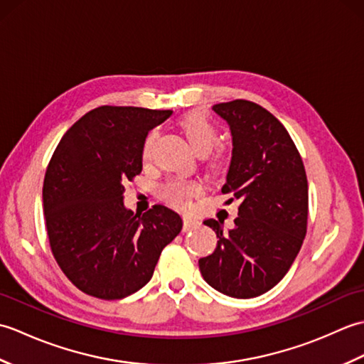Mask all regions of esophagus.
<instances>
[{"label":"esophagus","instance_id":"34e87169","mask_svg":"<svg viewBox=\"0 0 364 364\" xmlns=\"http://www.w3.org/2000/svg\"><path fill=\"white\" fill-rule=\"evenodd\" d=\"M184 222V225H183V228H184V231H189L192 227L196 225L197 223V220L196 219H192V218H189V215H184V219H183Z\"/></svg>","mask_w":364,"mask_h":364}]
</instances>
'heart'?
<instances>
[{
  "instance_id": "b5f03b06",
  "label": "heart",
  "mask_w": 364,
  "mask_h": 364,
  "mask_svg": "<svg viewBox=\"0 0 364 364\" xmlns=\"http://www.w3.org/2000/svg\"><path fill=\"white\" fill-rule=\"evenodd\" d=\"M178 128L186 137L189 145L197 153H206L210 151L215 145L219 139L218 127L214 125L213 120L208 117L206 114L200 111H191L184 114L183 117L178 120ZM154 139V133H149L145 136V141L142 145V158L146 159L150 156L151 144ZM200 191V186L194 181L188 180H172L162 188V197L167 202L176 206H184L192 196H196Z\"/></svg>"
}]
</instances>
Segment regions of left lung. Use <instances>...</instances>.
<instances>
[{"instance_id":"8db88e82","label":"left lung","mask_w":364,"mask_h":364,"mask_svg":"<svg viewBox=\"0 0 364 364\" xmlns=\"http://www.w3.org/2000/svg\"><path fill=\"white\" fill-rule=\"evenodd\" d=\"M228 123L233 150L223 194H233L235 227L203 223L218 235L210 257L200 258L205 282L225 296L252 299L272 289L288 272L306 235L308 181L288 131L272 114L247 100L214 105Z\"/></svg>"}]
</instances>
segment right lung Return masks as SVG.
Returning a JSON list of instances; mask_svg holds the SVG:
<instances>
[{
    "label": "right lung",
    "instance_id": "right-lung-1",
    "mask_svg": "<svg viewBox=\"0 0 364 364\" xmlns=\"http://www.w3.org/2000/svg\"><path fill=\"white\" fill-rule=\"evenodd\" d=\"M170 114L100 106L53 153L42 194L50 245L68 280L89 296L115 300L144 288L183 228L167 206L141 214L123 203L125 184L142 172L145 136Z\"/></svg>",
    "mask_w": 364,
    "mask_h": 364
}]
</instances>
